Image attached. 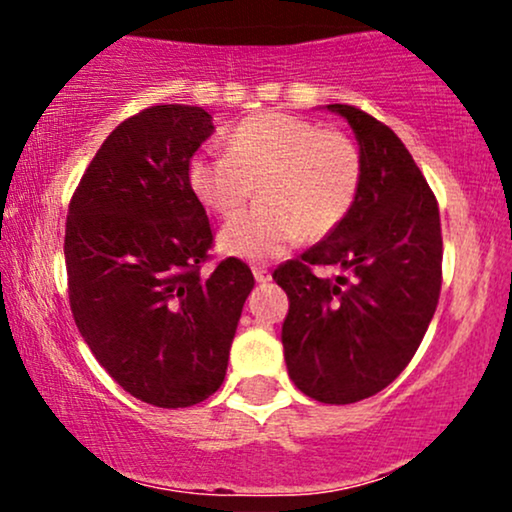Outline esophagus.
Here are the masks:
<instances>
[{
    "label": "esophagus",
    "mask_w": 512,
    "mask_h": 512,
    "mask_svg": "<svg viewBox=\"0 0 512 512\" xmlns=\"http://www.w3.org/2000/svg\"><path fill=\"white\" fill-rule=\"evenodd\" d=\"M252 276H255L257 284H267V281L272 279V274H269V269L262 267V264H255V267H252Z\"/></svg>",
    "instance_id": "obj_1"
}]
</instances>
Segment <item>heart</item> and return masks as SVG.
<instances>
[{
	"label": "heart",
	"instance_id": "1",
	"mask_svg": "<svg viewBox=\"0 0 512 512\" xmlns=\"http://www.w3.org/2000/svg\"><path fill=\"white\" fill-rule=\"evenodd\" d=\"M192 195L221 219H233L252 190L260 204L223 228L221 252L250 262L284 255L303 236H330L349 216L361 187V154L349 137L289 113L245 117L228 134V151H202L187 166Z\"/></svg>",
	"mask_w": 512,
	"mask_h": 512
}]
</instances>
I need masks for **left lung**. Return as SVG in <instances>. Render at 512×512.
Returning <instances> with one entry per match:
<instances>
[{"label":"left lung","mask_w":512,"mask_h":512,"mask_svg":"<svg viewBox=\"0 0 512 512\" xmlns=\"http://www.w3.org/2000/svg\"><path fill=\"white\" fill-rule=\"evenodd\" d=\"M361 154V187L349 216L274 281L289 296L281 327L289 378L325 404L373 397L407 368L440 296L438 202L390 127L354 105L332 103ZM337 266V280L315 266Z\"/></svg>","instance_id":"1"}]
</instances>
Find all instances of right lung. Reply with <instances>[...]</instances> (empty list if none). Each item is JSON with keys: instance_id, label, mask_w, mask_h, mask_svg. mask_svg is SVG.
<instances>
[{"instance_id": "right-lung-1", "label": "right lung", "mask_w": 512, "mask_h": 512, "mask_svg": "<svg viewBox=\"0 0 512 512\" xmlns=\"http://www.w3.org/2000/svg\"><path fill=\"white\" fill-rule=\"evenodd\" d=\"M214 120L197 105H154L117 125L69 204L64 262L81 337L129 395L163 409L219 390L248 293L236 257L202 274L207 211L187 166Z\"/></svg>"}]
</instances>
